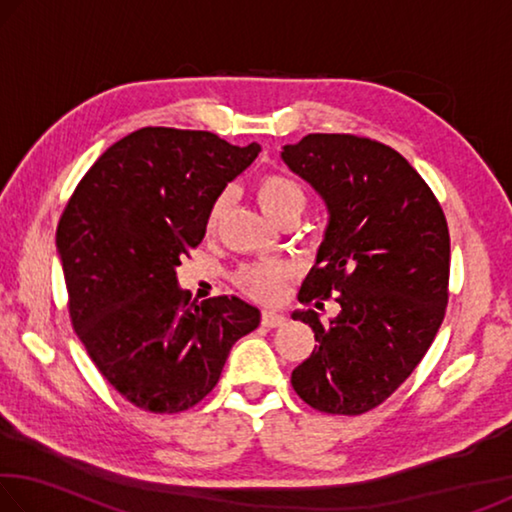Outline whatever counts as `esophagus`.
I'll use <instances>...</instances> for the list:
<instances>
[{
    "instance_id": "obj_1",
    "label": "esophagus",
    "mask_w": 512,
    "mask_h": 512,
    "mask_svg": "<svg viewBox=\"0 0 512 512\" xmlns=\"http://www.w3.org/2000/svg\"><path fill=\"white\" fill-rule=\"evenodd\" d=\"M284 318L280 311H273V309H266L264 314H262V325L264 327H268V329H273V327H280V325H284Z\"/></svg>"
}]
</instances>
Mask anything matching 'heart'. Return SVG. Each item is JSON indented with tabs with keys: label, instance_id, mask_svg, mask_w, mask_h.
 I'll return each mask as SVG.
<instances>
[{
	"label": "heart",
	"instance_id": "obj_1",
	"mask_svg": "<svg viewBox=\"0 0 512 512\" xmlns=\"http://www.w3.org/2000/svg\"><path fill=\"white\" fill-rule=\"evenodd\" d=\"M257 201L268 216L282 221L289 214H302L307 207V187L287 171H268L257 180ZM230 194L221 192L207 212V230H214L228 210ZM291 266L284 262H262L239 268L237 284L250 298L277 302L284 293V284L291 277Z\"/></svg>",
	"mask_w": 512,
	"mask_h": 512
}]
</instances>
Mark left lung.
<instances>
[{"label": "left lung", "instance_id": "left-lung-1", "mask_svg": "<svg viewBox=\"0 0 512 512\" xmlns=\"http://www.w3.org/2000/svg\"><path fill=\"white\" fill-rule=\"evenodd\" d=\"M282 160L325 198L329 225L300 302L336 298L323 323L296 311L318 345L291 372L311 409L361 415L386 402L436 339L449 298V228L422 176L391 146L311 133Z\"/></svg>", "mask_w": 512, "mask_h": 512}]
</instances>
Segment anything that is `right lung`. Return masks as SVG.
I'll return each mask as SVG.
<instances>
[{
  "mask_svg": "<svg viewBox=\"0 0 512 512\" xmlns=\"http://www.w3.org/2000/svg\"><path fill=\"white\" fill-rule=\"evenodd\" d=\"M262 146L146 126L110 146L76 185L56 230L74 332L115 391L151 413L210 395L259 311L235 296L189 305L176 268L207 212Z\"/></svg>",
  "mask_w": 512,
  "mask_h": 512,
  "instance_id": "obj_1",
  "label": "right lung"
}]
</instances>
